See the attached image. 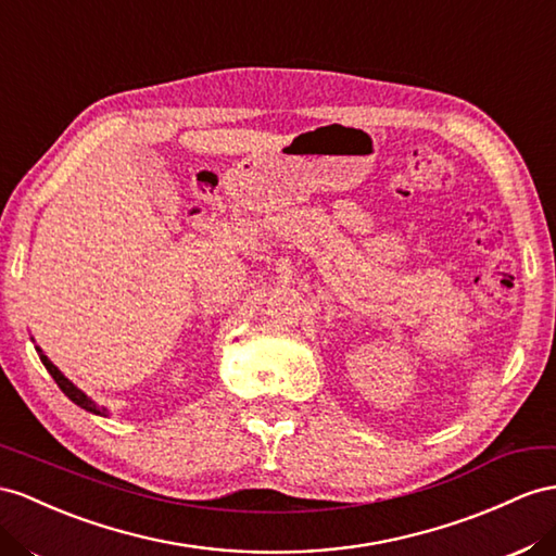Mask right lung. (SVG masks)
I'll use <instances>...</instances> for the list:
<instances>
[{
    "label": "right lung",
    "mask_w": 556,
    "mask_h": 556,
    "mask_svg": "<svg viewBox=\"0 0 556 556\" xmlns=\"http://www.w3.org/2000/svg\"><path fill=\"white\" fill-rule=\"evenodd\" d=\"M39 359H41V364L47 366V371H49V374H51V378L55 380V386H59V388H61V390H63V392L70 396V400H73L77 406L91 410V414H96V416H105V408H98L96 404H91L89 396L84 394L81 390H77V388L73 386V382H70V380L59 371V368H55V366L45 357V354H39Z\"/></svg>",
    "instance_id": "right-lung-1"
}]
</instances>
